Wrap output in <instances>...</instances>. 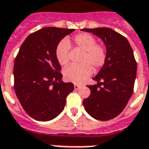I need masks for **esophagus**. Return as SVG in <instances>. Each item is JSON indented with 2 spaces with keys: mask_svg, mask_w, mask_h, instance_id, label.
Segmentation results:
<instances>
[{
  "mask_svg": "<svg viewBox=\"0 0 149 149\" xmlns=\"http://www.w3.org/2000/svg\"><path fill=\"white\" fill-rule=\"evenodd\" d=\"M74 89H79V88H80V86H79V85H77V84H74Z\"/></svg>",
  "mask_w": 149,
  "mask_h": 149,
  "instance_id": "34e87169",
  "label": "esophagus"
}]
</instances>
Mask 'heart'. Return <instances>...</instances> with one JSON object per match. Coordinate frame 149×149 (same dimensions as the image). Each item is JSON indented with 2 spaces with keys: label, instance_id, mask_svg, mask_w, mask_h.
<instances>
[{
  "label": "heart",
  "instance_id": "b5f03b06",
  "mask_svg": "<svg viewBox=\"0 0 149 149\" xmlns=\"http://www.w3.org/2000/svg\"><path fill=\"white\" fill-rule=\"evenodd\" d=\"M83 50L81 57V64L70 65L63 70V77L68 81L81 84L95 70H100L107 60V52L104 45L97 44V40L92 34L80 33L71 40H61L56 47L55 56L60 66H66L69 62L70 45Z\"/></svg>",
  "mask_w": 149,
  "mask_h": 149
}]
</instances>
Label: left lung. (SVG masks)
<instances>
[{
	"label": "left lung",
	"instance_id": "1",
	"mask_svg": "<svg viewBox=\"0 0 149 149\" xmlns=\"http://www.w3.org/2000/svg\"><path fill=\"white\" fill-rule=\"evenodd\" d=\"M81 31L100 38L106 46V62L93 78L97 85L88 86L90 95L83 100V105L93 118L107 121L118 116L131 97L137 62L128 40L112 29L85 28Z\"/></svg>",
	"mask_w": 149,
	"mask_h": 149
}]
</instances>
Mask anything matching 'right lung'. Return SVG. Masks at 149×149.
<instances>
[{"label": "right lung", "instance_id": "right-lung-1", "mask_svg": "<svg viewBox=\"0 0 149 149\" xmlns=\"http://www.w3.org/2000/svg\"><path fill=\"white\" fill-rule=\"evenodd\" d=\"M74 29L45 27L31 33L20 46L13 68L14 89L31 118L49 121L64 108L74 84L63 82L55 56L57 44Z\"/></svg>", "mask_w": 149, "mask_h": 149}]
</instances>
